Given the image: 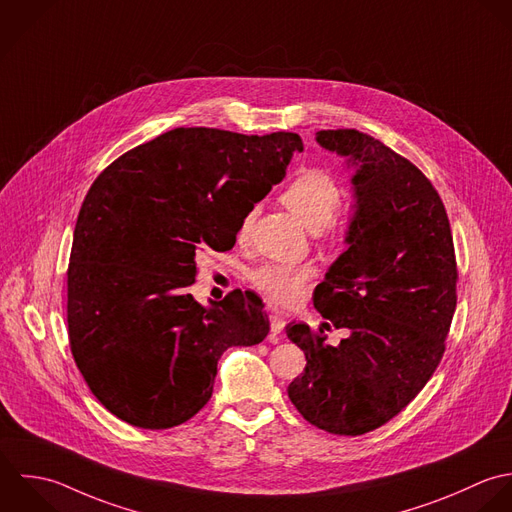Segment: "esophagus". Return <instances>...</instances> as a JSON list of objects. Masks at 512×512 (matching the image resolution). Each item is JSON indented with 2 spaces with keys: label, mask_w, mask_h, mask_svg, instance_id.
<instances>
[{
  "label": "esophagus",
  "mask_w": 512,
  "mask_h": 512,
  "mask_svg": "<svg viewBox=\"0 0 512 512\" xmlns=\"http://www.w3.org/2000/svg\"><path fill=\"white\" fill-rule=\"evenodd\" d=\"M284 326H286V316L280 312V310H270V332L274 336H280L284 332Z\"/></svg>",
  "instance_id": "obj_1"
}]
</instances>
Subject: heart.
<instances>
[{
	"instance_id": "heart-1",
	"label": "heart",
	"mask_w": 512,
	"mask_h": 512,
	"mask_svg": "<svg viewBox=\"0 0 512 512\" xmlns=\"http://www.w3.org/2000/svg\"><path fill=\"white\" fill-rule=\"evenodd\" d=\"M282 204L312 232L326 228L341 206L340 184L326 172L308 169L298 172L280 194ZM254 214L248 212L238 230V238L244 240L252 228ZM316 268L310 264H262L250 274V282L268 300L292 306L304 298L308 284L314 280Z\"/></svg>"
}]
</instances>
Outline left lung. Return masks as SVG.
Returning a JSON list of instances; mask_svg holds the SVG:
<instances>
[{"mask_svg": "<svg viewBox=\"0 0 512 512\" xmlns=\"http://www.w3.org/2000/svg\"><path fill=\"white\" fill-rule=\"evenodd\" d=\"M316 141L355 169L347 250L314 292L322 318L349 336L330 345L324 330L288 324L308 359L288 397L318 429L355 437L393 419L437 369L457 262L443 200L413 163L355 129L320 131Z\"/></svg>", "mask_w": 512, "mask_h": 512, "instance_id": "obj_1", "label": "left lung"}]
</instances>
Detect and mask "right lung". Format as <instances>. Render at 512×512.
I'll return each mask as SVG.
<instances>
[{"mask_svg": "<svg viewBox=\"0 0 512 512\" xmlns=\"http://www.w3.org/2000/svg\"><path fill=\"white\" fill-rule=\"evenodd\" d=\"M296 151V133L180 127L119 157L89 188L67 270L69 343L91 393L121 421H188L212 395L220 355L268 336L254 292L208 308L188 292L196 256L236 244L242 218Z\"/></svg>", "mask_w": 512, "mask_h": 512, "instance_id": "obj_1", "label": "right lung"}]
</instances>
